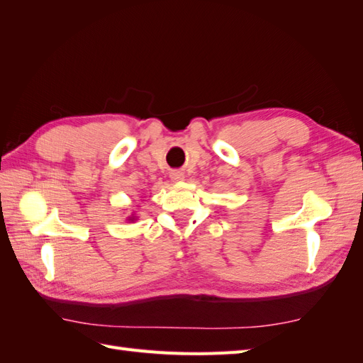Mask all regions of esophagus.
I'll use <instances>...</instances> for the list:
<instances>
[{
	"label": "esophagus",
	"mask_w": 363,
	"mask_h": 363,
	"mask_svg": "<svg viewBox=\"0 0 363 363\" xmlns=\"http://www.w3.org/2000/svg\"><path fill=\"white\" fill-rule=\"evenodd\" d=\"M184 179V174L182 171H172L171 172V180L172 182H182Z\"/></svg>",
	"instance_id": "obj_1"
}]
</instances>
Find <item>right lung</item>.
Masks as SVG:
<instances>
[{
    "label": "right lung",
    "mask_w": 363,
    "mask_h": 363,
    "mask_svg": "<svg viewBox=\"0 0 363 363\" xmlns=\"http://www.w3.org/2000/svg\"><path fill=\"white\" fill-rule=\"evenodd\" d=\"M133 219H135V217H133V216H132V217H128V220H133Z\"/></svg>",
    "instance_id": "right-lung-1"
}]
</instances>
